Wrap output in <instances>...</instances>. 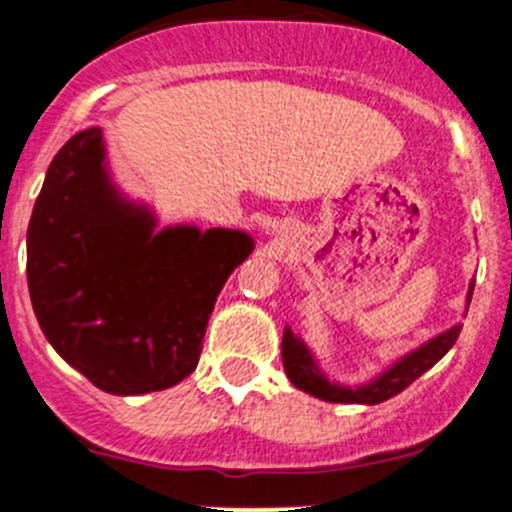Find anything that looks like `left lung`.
<instances>
[{"instance_id": "1", "label": "left lung", "mask_w": 512, "mask_h": 512, "mask_svg": "<svg viewBox=\"0 0 512 512\" xmlns=\"http://www.w3.org/2000/svg\"><path fill=\"white\" fill-rule=\"evenodd\" d=\"M472 290H475V280L470 283L467 290V308H470ZM462 326H452L450 331L439 333V336L429 338L427 343H422L419 348L409 351L407 356H401L394 366H389L386 371H381L376 379H371L369 384L361 386H341L336 381H328V376L323 374L318 361L313 358V351L305 346V341L300 336H295L290 331V326H285L283 333V364L285 374L293 381L295 389L305 391V394L315 396V399L333 401V404H381V401L391 399V396L401 394L412 381H417L419 376L427 374L444 353L455 346L457 336H460Z\"/></svg>"}]
</instances>
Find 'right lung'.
<instances>
[{
  "instance_id": "obj_1",
  "label": "right lung",
  "mask_w": 512,
  "mask_h": 512,
  "mask_svg": "<svg viewBox=\"0 0 512 512\" xmlns=\"http://www.w3.org/2000/svg\"><path fill=\"white\" fill-rule=\"evenodd\" d=\"M255 242L240 229L179 224L128 202L100 128L57 151L27 229V285L47 341L98 389L161 391L197 369L204 331Z\"/></svg>"
}]
</instances>
